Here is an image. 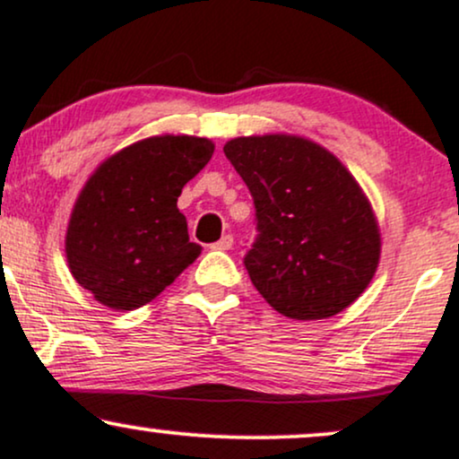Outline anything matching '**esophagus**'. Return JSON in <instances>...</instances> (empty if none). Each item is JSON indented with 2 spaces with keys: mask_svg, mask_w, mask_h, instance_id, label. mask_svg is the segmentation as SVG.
Wrapping results in <instances>:
<instances>
[{
  "mask_svg": "<svg viewBox=\"0 0 459 459\" xmlns=\"http://www.w3.org/2000/svg\"><path fill=\"white\" fill-rule=\"evenodd\" d=\"M212 247L213 250H230L233 247V235H222V239L215 241Z\"/></svg>",
  "mask_w": 459,
  "mask_h": 459,
  "instance_id": "34e87169",
  "label": "esophagus"
}]
</instances>
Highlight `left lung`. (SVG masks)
<instances>
[{
    "mask_svg": "<svg viewBox=\"0 0 459 459\" xmlns=\"http://www.w3.org/2000/svg\"><path fill=\"white\" fill-rule=\"evenodd\" d=\"M224 152L250 189L256 237L246 270L289 319H328L373 281L382 235L367 194L336 155L291 134L241 135Z\"/></svg>",
    "mask_w": 459,
    "mask_h": 459,
    "instance_id": "left-lung-1",
    "label": "left lung"
}]
</instances>
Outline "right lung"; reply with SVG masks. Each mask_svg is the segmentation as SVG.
Returning a JSON list of instances; mask_svg holds the SVG:
<instances>
[{
	"mask_svg": "<svg viewBox=\"0 0 459 459\" xmlns=\"http://www.w3.org/2000/svg\"><path fill=\"white\" fill-rule=\"evenodd\" d=\"M196 135H152L97 166L73 204L65 237L68 270L97 302L134 310L155 299L200 247L177 200L212 160Z\"/></svg>",
	"mask_w": 459,
	"mask_h": 459,
	"instance_id": "right-lung-1",
	"label": "right lung"
}]
</instances>
